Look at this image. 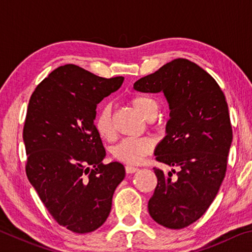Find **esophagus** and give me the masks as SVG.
<instances>
[{
  "instance_id": "1",
  "label": "esophagus",
  "mask_w": 252,
  "mask_h": 252,
  "mask_svg": "<svg viewBox=\"0 0 252 252\" xmlns=\"http://www.w3.org/2000/svg\"><path fill=\"white\" fill-rule=\"evenodd\" d=\"M138 168L136 167H133V165H126V173H134L138 171Z\"/></svg>"
}]
</instances>
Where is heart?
<instances>
[{
  "label": "heart",
  "mask_w": 252,
  "mask_h": 252,
  "mask_svg": "<svg viewBox=\"0 0 252 252\" xmlns=\"http://www.w3.org/2000/svg\"><path fill=\"white\" fill-rule=\"evenodd\" d=\"M132 106L139 111L146 119L155 118L158 112V103L153 97L144 94L133 95L130 99ZM94 126L102 139L112 140L116 135L112 114H111L110 105H103L97 111L94 119ZM153 141L150 138H126L121 140L116 147L112 149V156L117 160L126 162V163L136 164L143 160L153 150Z\"/></svg>",
  "instance_id": "b5f03b06"
}]
</instances>
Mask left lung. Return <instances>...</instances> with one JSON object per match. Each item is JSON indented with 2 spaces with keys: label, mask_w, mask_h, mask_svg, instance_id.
Returning <instances> with one entry per match:
<instances>
[{
  "label": "left lung",
  "mask_w": 252,
  "mask_h": 252,
  "mask_svg": "<svg viewBox=\"0 0 252 252\" xmlns=\"http://www.w3.org/2000/svg\"><path fill=\"white\" fill-rule=\"evenodd\" d=\"M140 92H163L170 109L167 135L158 144L157 161L178 167L153 168L158 179L148 210L157 223L186 228L201 217L218 193L232 141L228 104L216 80L187 59H176L133 84Z\"/></svg>",
  "instance_id": "left-lung-1"
}]
</instances>
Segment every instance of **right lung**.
I'll list each match as a JSON object with an SVG mask.
<instances>
[{"label":"right lung","mask_w":252,"mask_h":252,"mask_svg":"<svg viewBox=\"0 0 252 252\" xmlns=\"http://www.w3.org/2000/svg\"><path fill=\"white\" fill-rule=\"evenodd\" d=\"M123 80L65 64L51 72L29 101L23 127L28 179L54 220L75 233L105 222L126 176L120 162L102 163L105 150L94 126L96 105Z\"/></svg>","instance_id":"1"}]
</instances>
